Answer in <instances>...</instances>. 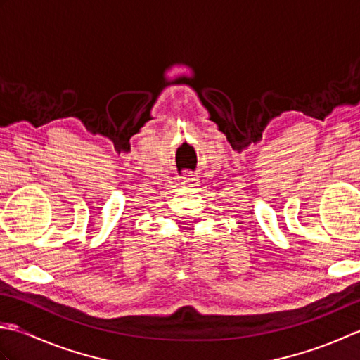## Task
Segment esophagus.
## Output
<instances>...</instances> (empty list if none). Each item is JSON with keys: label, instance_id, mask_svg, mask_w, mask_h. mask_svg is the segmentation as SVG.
Listing matches in <instances>:
<instances>
[{"label": "esophagus", "instance_id": "1", "mask_svg": "<svg viewBox=\"0 0 360 360\" xmlns=\"http://www.w3.org/2000/svg\"><path fill=\"white\" fill-rule=\"evenodd\" d=\"M184 186L186 187H195V186H198V181L195 178H187L184 181Z\"/></svg>", "mask_w": 360, "mask_h": 360}]
</instances>
